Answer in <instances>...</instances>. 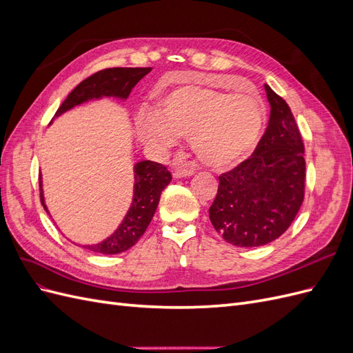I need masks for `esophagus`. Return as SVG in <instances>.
<instances>
[{"mask_svg":"<svg viewBox=\"0 0 353 353\" xmlns=\"http://www.w3.org/2000/svg\"><path fill=\"white\" fill-rule=\"evenodd\" d=\"M194 168L193 166H190V165H176V168H175V170H174V178H185V176H191V175H194Z\"/></svg>","mask_w":353,"mask_h":353,"instance_id":"esophagus-1","label":"esophagus"}]
</instances>
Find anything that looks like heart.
I'll use <instances>...</instances> for the list:
<instances>
[{
  "label": "heart",
  "instance_id": "obj_1",
  "mask_svg": "<svg viewBox=\"0 0 353 353\" xmlns=\"http://www.w3.org/2000/svg\"><path fill=\"white\" fill-rule=\"evenodd\" d=\"M265 121L266 110L259 95L185 85L166 94L154 113L138 117L137 134L154 152L172 148L178 135L188 137L203 163L223 169L254 150Z\"/></svg>",
  "mask_w": 353,
  "mask_h": 353
}]
</instances>
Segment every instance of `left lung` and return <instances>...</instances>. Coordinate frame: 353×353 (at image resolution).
Segmentation results:
<instances>
[{
    "label": "left lung",
    "mask_w": 353,
    "mask_h": 353,
    "mask_svg": "<svg viewBox=\"0 0 353 353\" xmlns=\"http://www.w3.org/2000/svg\"><path fill=\"white\" fill-rule=\"evenodd\" d=\"M271 113L253 154L219 176L209 218L236 248H259L292 225L305 196V148L288 104L265 83Z\"/></svg>",
    "instance_id": "left-lung-1"
}]
</instances>
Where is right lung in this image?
I'll use <instances>...</instances> for the list:
<instances>
[{"instance_id":"right-lung-1","label":"right lung","mask_w":353,"mask_h":353,"mask_svg":"<svg viewBox=\"0 0 353 353\" xmlns=\"http://www.w3.org/2000/svg\"><path fill=\"white\" fill-rule=\"evenodd\" d=\"M150 70L152 68H110L94 73L92 77L82 81L68 95V99L61 103L56 112V117L77 108L79 104L92 100H101L104 97L125 101L130 97L131 90ZM134 179L131 206L119 223V227L108 239L97 244H83V249L101 254H117L131 249L141 239L154 216L160 194L172 181V176H170L169 170L163 165L152 162V160H141V162H137L134 165ZM39 191L42 206L50 215L44 199V190H42L41 175Z\"/></svg>"}]
</instances>
